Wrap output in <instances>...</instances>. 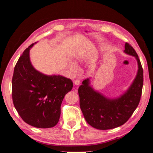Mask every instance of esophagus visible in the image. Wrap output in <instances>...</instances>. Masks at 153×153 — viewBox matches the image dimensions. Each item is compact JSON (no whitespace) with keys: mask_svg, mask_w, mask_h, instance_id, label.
Instances as JSON below:
<instances>
[{"mask_svg":"<svg viewBox=\"0 0 153 153\" xmlns=\"http://www.w3.org/2000/svg\"><path fill=\"white\" fill-rule=\"evenodd\" d=\"M80 84V80L78 79V78H77V79H76L75 81V84L76 85H78Z\"/></svg>","mask_w":153,"mask_h":153,"instance_id":"obj_1","label":"esophagus"}]
</instances>
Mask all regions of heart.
<instances>
[{"mask_svg": "<svg viewBox=\"0 0 153 153\" xmlns=\"http://www.w3.org/2000/svg\"><path fill=\"white\" fill-rule=\"evenodd\" d=\"M80 59V56L79 55H78V56L76 57H75V59L76 60V61H78V59ZM69 68H70V69L71 70V71L73 73H75L77 70V68H76V66L74 64H70V66H69Z\"/></svg>", "mask_w": 153, "mask_h": 153, "instance_id": "obj_1", "label": "heart"}]
</instances>
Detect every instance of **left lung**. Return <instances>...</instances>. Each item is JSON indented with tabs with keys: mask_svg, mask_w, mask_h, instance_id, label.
Listing matches in <instances>:
<instances>
[{
	"mask_svg": "<svg viewBox=\"0 0 153 153\" xmlns=\"http://www.w3.org/2000/svg\"><path fill=\"white\" fill-rule=\"evenodd\" d=\"M124 52L135 57L138 70L128 90L117 99H108L89 86V80L82 82L78 88L80 106L87 123L98 129H110L126 123L139 104L143 82V71L136 51L128 43Z\"/></svg>",
	"mask_w": 153,
	"mask_h": 153,
	"instance_id": "8db88e82",
	"label": "left lung"
}]
</instances>
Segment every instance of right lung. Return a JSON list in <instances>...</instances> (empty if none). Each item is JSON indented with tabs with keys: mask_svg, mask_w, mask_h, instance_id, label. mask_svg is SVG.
<instances>
[{
	"mask_svg": "<svg viewBox=\"0 0 153 153\" xmlns=\"http://www.w3.org/2000/svg\"><path fill=\"white\" fill-rule=\"evenodd\" d=\"M26 48L14 69L12 98L23 121L39 128H52L61 115L64 96L73 88L71 79L62 76H47L32 66L29 50Z\"/></svg>",
	"mask_w": 153,
	"mask_h": 153,
	"instance_id": "obj_1",
	"label": "right lung"
}]
</instances>
